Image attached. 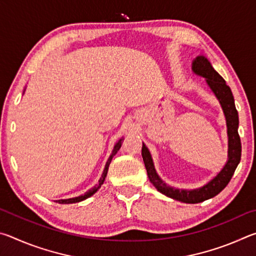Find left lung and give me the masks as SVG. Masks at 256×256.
<instances>
[{"label": "left lung", "mask_w": 256, "mask_h": 256, "mask_svg": "<svg viewBox=\"0 0 256 256\" xmlns=\"http://www.w3.org/2000/svg\"><path fill=\"white\" fill-rule=\"evenodd\" d=\"M193 72L198 76H204L206 84H209L212 92H214L216 97L219 99L222 104V110L226 116L227 128H228V162L224 164L222 170L216 175L214 180L209 182L206 185L200 188L188 190H178L168 186L166 183L159 178L157 172L154 170L152 159L146 146H142V158L146 164V174L151 183L157 188L160 193L170 196L174 200L185 202V203H200L216 196L226 188L229 180L235 172V170L240 162L242 156V144L240 138L238 134V112L234 102V96L232 90L226 84L224 78L216 72L204 56H198L193 62Z\"/></svg>", "instance_id": "obj_1"}]
</instances>
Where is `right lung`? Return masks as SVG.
Here are the masks:
<instances>
[{
  "mask_svg": "<svg viewBox=\"0 0 256 256\" xmlns=\"http://www.w3.org/2000/svg\"><path fill=\"white\" fill-rule=\"evenodd\" d=\"M122 142H123V138H120V140L118 142V144H115L114 149H112V154H110V157L108 158V160H107L106 166H105V170H104V172H102V177H100V180H99V183H98L96 186H94V188H92V190H89L88 192H86V193L84 194V196H76V198H66V200H58V201H56V202L60 203V204H70V203H76V202L84 201V200H86V198H88L92 196V194L96 193L97 190L102 188L104 180H105V178H106V175H107V172H108V167H110V162H112V158L114 157V156L116 154V152H118V151L120 150V146H122Z\"/></svg>",
  "mask_w": 256,
  "mask_h": 256,
  "instance_id": "1",
  "label": "right lung"
}]
</instances>
